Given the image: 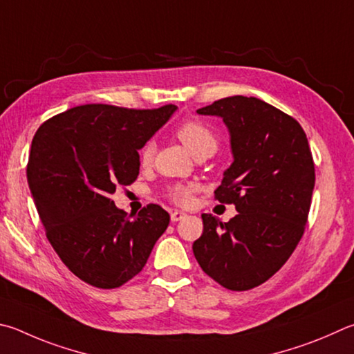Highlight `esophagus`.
I'll use <instances>...</instances> for the list:
<instances>
[{"label": "esophagus", "instance_id": "esophagus-1", "mask_svg": "<svg viewBox=\"0 0 354 354\" xmlns=\"http://www.w3.org/2000/svg\"><path fill=\"white\" fill-rule=\"evenodd\" d=\"M170 218H171V221H181V220H184V218H185V214H184V212H181V210H175V212H171Z\"/></svg>", "mask_w": 354, "mask_h": 354}]
</instances>
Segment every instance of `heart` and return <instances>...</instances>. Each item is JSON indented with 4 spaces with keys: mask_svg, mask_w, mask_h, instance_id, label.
Here are the masks:
<instances>
[{
    "mask_svg": "<svg viewBox=\"0 0 354 354\" xmlns=\"http://www.w3.org/2000/svg\"><path fill=\"white\" fill-rule=\"evenodd\" d=\"M178 139L184 144L192 155H196L199 151H212L215 153L218 147V140L215 133L210 128L199 120H189L178 128ZM153 155H155V144L147 142L144 149L140 150V164L150 165ZM194 187L192 185H175L170 189L169 195L173 201L178 204H189Z\"/></svg>",
    "mask_w": 354,
    "mask_h": 354,
    "instance_id": "heart-1",
    "label": "heart"
}]
</instances>
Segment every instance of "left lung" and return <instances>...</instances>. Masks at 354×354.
<instances>
[{"mask_svg": "<svg viewBox=\"0 0 354 354\" xmlns=\"http://www.w3.org/2000/svg\"><path fill=\"white\" fill-rule=\"evenodd\" d=\"M196 113L227 127L234 162L215 198L235 204L239 215L223 223L203 214L194 254L216 283L246 291L271 279L304 235L316 181L313 155L299 122L257 97L232 95Z\"/></svg>", "mask_w": 354, "mask_h": 354, "instance_id": "left-lung-1", "label": "left lung"}]
</instances>
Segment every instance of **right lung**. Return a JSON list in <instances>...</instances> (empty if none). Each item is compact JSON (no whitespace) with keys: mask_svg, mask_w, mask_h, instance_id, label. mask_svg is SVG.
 I'll return each mask as SVG.
<instances>
[{"mask_svg":"<svg viewBox=\"0 0 354 354\" xmlns=\"http://www.w3.org/2000/svg\"><path fill=\"white\" fill-rule=\"evenodd\" d=\"M176 110L82 105L44 122L32 139L28 183L38 215L62 261L86 283H127L169 226L160 205L128 220L111 195L136 181L139 150Z\"/></svg>","mask_w":354,"mask_h":354,"instance_id":"obj_1","label":"right lung"}]
</instances>
